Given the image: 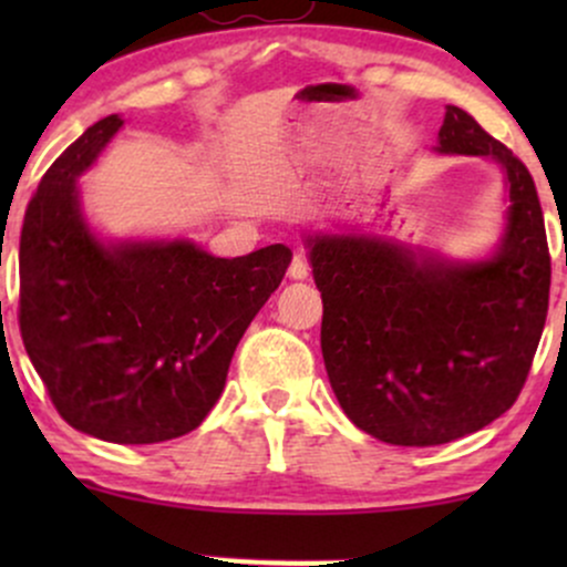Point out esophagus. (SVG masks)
Segmentation results:
<instances>
[{
	"label": "esophagus",
	"instance_id": "1",
	"mask_svg": "<svg viewBox=\"0 0 567 567\" xmlns=\"http://www.w3.org/2000/svg\"><path fill=\"white\" fill-rule=\"evenodd\" d=\"M288 275H290V279H306V277H309V264H306L303 256L292 258Z\"/></svg>",
	"mask_w": 567,
	"mask_h": 567
}]
</instances>
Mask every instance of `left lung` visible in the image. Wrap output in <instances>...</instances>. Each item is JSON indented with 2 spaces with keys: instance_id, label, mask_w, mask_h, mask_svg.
Listing matches in <instances>:
<instances>
[{
  "instance_id": "obj_1",
  "label": "left lung",
  "mask_w": 567,
  "mask_h": 567,
  "mask_svg": "<svg viewBox=\"0 0 567 567\" xmlns=\"http://www.w3.org/2000/svg\"><path fill=\"white\" fill-rule=\"evenodd\" d=\"M437 154L483 157L504 181L501 237L477 258L373 231L303 234L322 292V360L343 413L389 445H445L514 405L549 306V247L528 167L464 109Z\"/></svg>"
}]
</instances>
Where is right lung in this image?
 <instances>
[{
	"instance_id": "1",
	"label": "right lung",
	"mask_w": 567,
	"mask_h": 567,
	"mask_svg": "<svg viewBox=\"0 0 567 567\" xmlns=\"http://www.w3.org/2000/svg\"><path fill=\"white\" fill-rule=\"evenodd\" d=\"M122 127L120 114L103 116L39 181L21 231V336L63 421L152 445L210 413L292 252L216 258L188 237H103L84 216L80 178Z\"/></svg>"
}]
</instances>
